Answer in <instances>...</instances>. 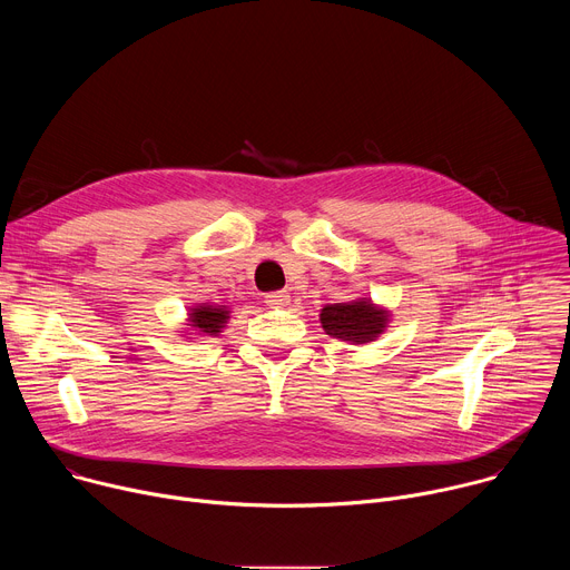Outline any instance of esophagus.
I'll list each match as a JSON object with an SVG mask.
<instances>
[{
    "instance_id": "1",
    "label": "esophagus",
    "mask_w": 570,
    "mask_h": 570,
    "mask_svg": "<svg viewBox=\"0 0 570 570\" xmlns=\"http://www.w3.org/2000/svg\"><path fill=\"white\" fill-rule=\"evenodd\" d=\"M288 299H291V295H288L286 291H273V293H268V295H266V304H268L271 308L286 306V304H288Z\"/></svg>"
}]
</instances>
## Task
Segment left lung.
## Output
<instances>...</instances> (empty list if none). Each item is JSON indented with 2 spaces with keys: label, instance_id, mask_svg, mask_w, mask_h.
<instances>
[{
  "label": "left lung",
  "instance_id": "1",
  "mask_svg": "<svg viewBox=\"0 0 570 570\" xmlns=\"http://www.w3.org/2000/svg\"><path fill=\"white\" fill-rule=\"evenodd\" d=\"M320 322L330 336L361 345L379 338L385 330L387 313L367 299H358L352 304H327L320 313Z\"/></svg>",
  "mask_w": 570,
  "mask_h": 570
}]
</instances>
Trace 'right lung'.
I'll use <instances>...</instances> for the list:
<instances>
[{
    "instance_id": "add662e5",
    "label": "right lung",
    "mask_w": 570,
    "mask_h": 570,
    "mask_svg": "<svg viewBox=\"0 0 570 570\" xmlns=\"http://www.w3.org/2000/svg\"><path fill=\"white\" fill-rule=\"evenodd\" d=\"M189 317L194 322L191 327H196L200 334L216 336L229 315L225 308H218V306H198V308H191Z\"/></svg>"
}]
</instances>
